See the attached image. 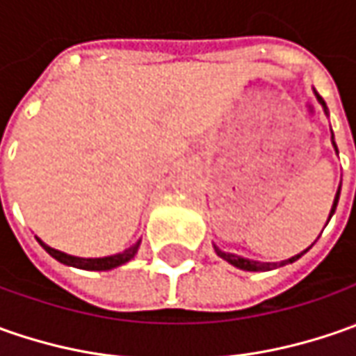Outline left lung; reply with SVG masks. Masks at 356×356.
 Returning <instances> with one entry per match:
<instances>
[{"mask_svg": "<svg viewBox=\"0 0 356 356\" xmlns=\"http://www.w3.org/2000/svg\"><path fill=\"white\" fill-rule=\"evenodd\" d=\"M315 97H317V101L321 103L323 111H325V115H327V104H325V101L321 99V95L315 90ZM333 146H335L337 150V144H335V138H333ZM339 196H341V186H339V190H337V196H335V202H333V208H331V213H329V220H331V216L335 213L337 210V204H339ZM213 250H216V253L222 257V259H226L227 264H232L234 267H238V269H243V271H269V269H275L277 266H285V264H293V261H297L303 253H307V250L301 253H297V255H293V257H289V259H285V261H281V264H261V261H253V259H245V257H239V255H234V253H226L222 252V250H218L216 245H213Z\"/></svg>", "mask_w": 356, "mask_h": 356, "instance_id": "1", "label": "left lung"}]
</instances>
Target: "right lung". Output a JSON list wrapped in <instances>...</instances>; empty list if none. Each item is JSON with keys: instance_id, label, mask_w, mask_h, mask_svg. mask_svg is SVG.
<instances>
[{"instance_id": "add662e5", "label": "right lung", "mask_w": 356, "mask_h": 356, "mask_svg": "<svg viewBox=\"0 0 356 356\" xmlns=\"http://www.w3.org/2000/svg\"><path fill=\"white\" fill-rule=\"evenodd\" d=\"M37 241H39V243L43 245V250H45L51 257H55L57 261H61L65 266L79 267V269H89V271H108V269H113V267L122 266V264H127V261H130V259L136 255L138 245H140V239H138L134 245H130L129 250H124L122 253H117V255H108V257H75V255H67V253L59 252V250L49 248L47 243H43L39 238H37Z\"/></svg>"}]
</instances>
